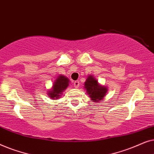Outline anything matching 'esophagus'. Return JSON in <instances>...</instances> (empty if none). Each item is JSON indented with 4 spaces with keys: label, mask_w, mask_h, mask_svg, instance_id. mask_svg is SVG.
I'll use <instances>...</instances> for the list:
<instances>
[{
    "label": "esophagus",
    "mask_w": 154,
    "mask_h": 154,
    "mask_svg": "<svg viewBox=\"0 0 154 154\" xmlns=\"http://www.w3.org/2000/svg\"><path fill=\"white\" fill-rule=\"evenodd\" d=\"M79 85H80V83L79 81H76L74 82V83H73V85H74V87L75 88H79Z\"/></svg>",
    "instance_id": "34e87169"
}]
</instances>
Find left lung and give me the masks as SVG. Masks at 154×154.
I'll return each mask as SVG.
<instances>
[{
	"mask_svg": "<svg viewBox=\"0 0 154 154\" xmlns=\"http://www.w3.org/2000/svg\"><path fill=\"white\" fill-rule=\"evenodd\" d=\"M84 88L90 97V100L95 103L102 102L108 92V88L101 85L92 75H89L86 79L84 83Z\"/></svg>",
	"mask_w": 154,
	"mask_h": 154,
	"instance_id": "8db88e82",
	"label": "left lung"
}]
</instances>
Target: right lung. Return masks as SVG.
Instances as JSON below:
<instances>
[{
	"instance_id": "1",
	"label": "right lung",
	"mask_w": 154,
	"mask_h": 154,
	"mask_svg": "<svg viewBox=\"0 0 154 154\" xmlns=\"http://www.w3.org/2000/svg\"><path fill=\"white\" fill-rule=\"evenodd\" d=\"M70 81L68 78L62 74L56 77L55 81L53 82L51 89L48 90V95L51 100H58L61 97L64 90L69 87Z\"/></svg>"
}]
</instances>
